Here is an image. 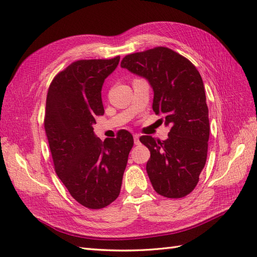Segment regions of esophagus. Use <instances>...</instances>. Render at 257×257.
I'll return each mask as SVG.
<instances>
[{"instance_id": "34e87169", "label": "esophagus", "mask_w": 257, "mask_h": 257, "mask_svg": "<svg viewBox=\"0 0 257 257\" xmlns=\"http://www.w3.org/2000/svg\"><path fill=\"white\" fill-rule=\"evenodd\" d=\"M139 138H140V136H139L138 134H135V135H134V141H135V145H139V144H140V140H139Z\"/></svg>"}]
</instances>
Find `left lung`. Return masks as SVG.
I'll return each mask as SVG.
<instances>
[{"label":"left lung","mask_w":257,"mask_h":257,"mask_svg":"<svg viewBox=\"0 0 257 257\" xmlns=\"http://www.w3.org/2000/svg\"><path fill=\"white\" fill-rule=\"evenodd\" d=\"M121 67L148 80L154 90L152 109L170 127L166 140L143 136L150 150L147 173L157 193L183 198L196 187L207 156L209 108L203 80L187 58L167 47L130 54Z\"/></svg>","instance_id":"obj_1"}]
</instances>
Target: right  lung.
I'll list each match as a JSON object with an SVG mask.
<instances>
[{"label": "right lung", "instance_id": "add662e5", "mask_svg": "<svg viewBox=\"0 0 257 257\" xmlns=\"http://www.w3.org/2000/svg\"><path fill=\"white\" fill-rule=\"evenodd\" d=\"M120 57L77 61L56 75L48 88L44 127L54 167L70 195L88 209L118 198L134 138L127 130L102 141L92 125L103 114V81Z\"/></svg>", "mask_w": 257, "mask_h": 257}]
</instances>
